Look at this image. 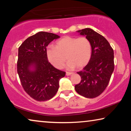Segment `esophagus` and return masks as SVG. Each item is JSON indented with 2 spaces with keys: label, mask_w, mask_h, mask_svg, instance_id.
Returning a JSON list of instances; mask_svg holds the SVG:
<instances>
[{
  "label": "esophagus",
  "mask_w": 131,
  "mask_h": 131,
  "mask_svg": "<svg viewBox=\"0 0 131 131\" xmlns=\"http://www.w3.org/2000/svg\"><path fill=\"white\" fill-rule=\"evenodd\" d=\"M72 72H68V71H67V72H66V75H67V76H70V75L72 74Z\"/></svg>",
  "instance_id": "obj_1"
}]
</instances>
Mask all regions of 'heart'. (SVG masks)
Wrapping results in <instances>:
<instances>
[{"instance_id":"b5f03b06","label":"heart","mask_w":131,"mask_h":131,"mask_svg":"<svg viewBox=\"0 0 131 131\" xmlns=\"http://www.w3.org/2000/svg\"><path fill=\"white\" fill-rule=\"evenodd\" d=\"M91 54L92 45L86 37H64L55 42V46H49L46 49L48 61L58 69L63 67L66 58L69 60L67 65L69 69L76 66L83 67L89 62Z\"/></svg>"}]
</instances>
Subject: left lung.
Returning a JSON list of instances; mask_svg holds the SVG:
<instances>
[{
    "instance_id": "1",
    "label": "left lung",
    "mask_w": 131,
    "mask_h": 131,
    "mask_svg": "<svg viewBox=\"0 0 131 131\" xmlns=\"http://www.w3.org/2000/svg\"><path fill=\"white\" fill-rule=\"evenodd\" d=\"M78 32L91 42L92 54L87 65L78 72L81 81L74 88L80 95L94 98L104 92L110 81L114 68L113 49L104 37L91 28Z\"/></svg>"
}]
</instances>
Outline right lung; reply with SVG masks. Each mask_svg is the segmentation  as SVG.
Returning a JSON list of instances; mask_svg holds the SVG:
<instances>
[{"mask_svg": "<svg viewBox=\"0 0 131 131\" xmlns=\"http://www.w3.org/2000/svg\"><path fill=\"white\" fill-rule=\"evenodd\" d=\"M55 34L40 31L28 37L18 48L17 72L26 92L34 100L45 101L55 96L59 81L66 72L57 69L49 62L46 47L52 41L60 38ZM33 65L35 70L31 71Z\"/></svg>", "mask_w": 131, "mask_h": 131, "instance_id": "obj_1", "label": "right lung"}]
</instances>
